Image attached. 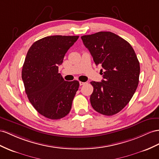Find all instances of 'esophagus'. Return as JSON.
I'll use <instances>...</instances> for the list:
<instances>
[{
	"label": "esophagus",
	"instance_id": "1",
	"mask_svg": "<svg viewBox=\"0 0 159 159\" xmlns=\"http://www.w3.org/2000/svg\"><path fill=\"white\" fill-rule=\"evenodd\" d=\"M79 84H80V86H82V85H84V84H86V83H84V82H81V81H80V82H79Z\"/></svg>",
	"mask_w": 159,
	"mask_h": 159
}]
</instances>
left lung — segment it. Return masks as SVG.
<instances>
[{
  "instance_id": "1",
  "label": "left lung",
  "mask_w": 159,
  "mask_h": 159,
  "mask_svg": "<svg viewBox=\"0 0 159 159\" xmlns=\"http://www.w3.org/2000/svg\"><path fill=\"white\" fill-rule=\"evenodd\" d=\"M83 42L103 69L101 82L92 81L91 104L105 116L120 112L131 100L139 83L140 63L127 41L110 31L83 35Z\"/></svg>"
}]
</instances>
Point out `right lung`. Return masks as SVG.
Instances as JSON below:
<instances>
[{
  "mask_svg": "<svg viewBox=\"0 0 159 159\" xmlns=\"http://www.w3.org/2000/svg\"><path fill=\"white\" fill-rule=\"evenodd\" d=\"M79 36L52 35L34 42L27 52L22 79L28 99L39 113L59 120L70 112L79 87L77 80L66 81L58 66Z\"/></svg>",
  "mask_w": 159,
  "mask_h": 159,
  "instance_id": "add662e5",
  "label": "right lung"
}]
</instances>
